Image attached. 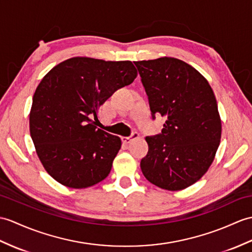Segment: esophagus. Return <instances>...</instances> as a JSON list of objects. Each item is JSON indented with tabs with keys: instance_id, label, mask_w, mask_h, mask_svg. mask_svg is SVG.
<instances>
[{
	"instance_id": "1",
	"label": "esophagus",
	"mask_w": 252,
	"mask_h": 252,
	"mask_svg": "<svg viewBox=\"0 0 252 252\" xmlns=\"http://www.w3.org/2000/svg\"><path fill=\"white\" fill-rule=\"evenodd\" d=\"M138 136H139V134L137 132H133L130 136H124L121 139L125 144H130L131 142H133L134 139H136Z\"/></svg>"
}]
</instances>
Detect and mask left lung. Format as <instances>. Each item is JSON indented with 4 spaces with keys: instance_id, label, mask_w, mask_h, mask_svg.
<instances>
[{
    "instance_id": "1",
    "label": "left lung",
    "mask_w": 252,
    "mask_h": 252,
    "mask_svg": "<svg viewBox=\"0 0 252 252\" xmlns=\"http://www.w3.org/2000/svg\"><path fill=\"white\" fill-rule=\"evenodd\" d=\"M153 119L165 117L160 134L146 137L144 176L162 189L183 190L207 172L220 144L221 120L212 87L194 67L175 58L136 61Z\"/></svg>"
}]
</instances>
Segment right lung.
<instances>
[{"instance_id":"1","label":"right lung","mask_w":252,"mask_h":252,"mask_svg":"<svg viewBox=\"0 0 252 252\" xmlns=\"http://www.w3.org/2000/svg\"><path fill=\"white\" fill-rule=\"evenodd\" d=\"M136 76L131 61L76 57L40 81L33 95L30 133L40 162L58 183L83 189L108 176L121 139L97 128L92 118L96 120L99 106Z\"/></svg>"}]
</instances>
